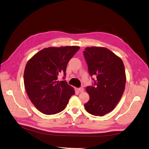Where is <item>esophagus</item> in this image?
<instances>
[{
  "label": "esophagus",
  "mask_w": 149,
  "mask_h": 149,
  "mask_svg": "<svg viewBox=\"0 0 149 149\" xmlns=\"http://www.w3.org/2000/svg\"><path fill=\"white\" fill-rule=\"evenodd\" d=\"M77 91H79V92H83L84 91V88H77Z\"/></svg>",
  "instance_id": "1"
}]
</instances>
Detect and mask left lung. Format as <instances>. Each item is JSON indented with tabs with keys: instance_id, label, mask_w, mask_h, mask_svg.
<instances>
[{
	"instance_id": "obj_1",
	"label": "left lung",
	"mask_w": 149,
	"mask_h": 149,
	"mask_svg": "<svg viewBox=\"0 0 149 149\" xmlns=\"http://www.w3.org/2000/svg\"><path fill=\"white\" fill-rule=\"evenodd\" d=\"M83 52L94 85L86 90L90 100L84 104L86 111L102 116L114 109L125 90L126 76L122 60L105 47H86Z\"/></svg>"
}]
</instances>
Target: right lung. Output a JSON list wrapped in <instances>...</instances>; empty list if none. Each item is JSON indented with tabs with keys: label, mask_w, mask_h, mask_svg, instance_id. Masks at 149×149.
I'll return each instance as SVG.
<instances>
[{
	"label": "right lung",
	"mask_w": 149,
	"mask_h": 149,
	"mask_svg": "<svg viewBox=\"0 0 149 149\" xmlns=\"http://www.w3.org/2000/svg\"><path fill=\"white\" fill-rule=\"evenodd\" d=\"M79 49L78 46L48 47L28 61L24 74L25 88L40 111L45 115L61 112L74 95V88L66 81H58V76L61 72L65 76L68 61Z\"/></svg>",
	"instance_id": "1"
}]
</instances>
